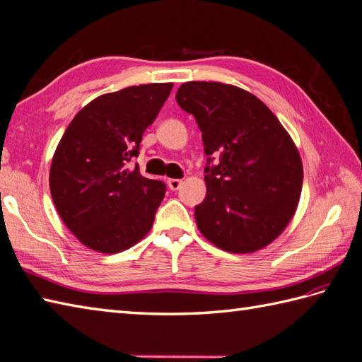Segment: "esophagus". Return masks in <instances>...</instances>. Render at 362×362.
Wrapping results in <instances>:
<instances>
[{
	"instance_id": "1",
	"label": "esophagus",
	"mask_w": 362,
	"mask_h": 362,
	"mask_svg": "<svg viewBox=\"0 0 362 362\" xmlns=\"http://www.w3.org/2000/svg\"><path fill=\"white\" fill-rule=\"evenodd\" d=\"M182 185V180L180 179H168V187L171 188L173 191H177Z\"/></svg>"
}]
</instances>
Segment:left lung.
Returning <instances> with one entry per match:
<instances>
[{"label": "left lung", "instance_id": "8db88e82", "mask_svg": "<svg viewBox=\"0 0 362 362\" xmlns=\"http://www.w3.org/2000/svg\"><path fill=\"white\" fill-rule=\"evenodd\" d=\"M175 101L194 117L209 156L206 196L194 206L201 233L233 253L272 243L302 193L303 166L289 134L266 104L235 86L185 82Z\"/></svg>", "mask_w": 362, "mask_h": 362}]
</instances>
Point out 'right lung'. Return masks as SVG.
Returning <instances> with one entry per match:
<instances>
[{"label": "right lung", "mask_w": 362, "mask_h": 362, "mask_svg": "<svg viewBox=\"0 0 362 362\" xmlns=\"http://www.w3.org/2000/svg\"><path fill=\"white\" fill-rule=\"evenodd\" d=\"M171 88L148 83L103 95L65 130L51 163V196L65 226L87 247L117 253L151 230L166 185L130 163Z\"/></svg>", "instance_id": "right-lung-1"}]
</instances>
